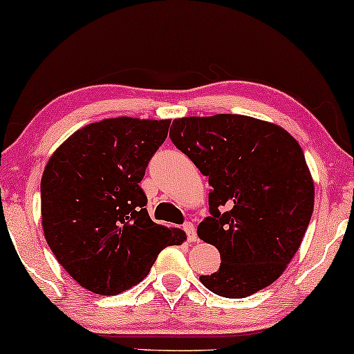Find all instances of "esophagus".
I'll use <instances>...</instances> for the list:
<instances>
[{
  "mask_svg": "<svg viewBox=\"0 0 354 354\" xmlns=\"http://www.w3.org/2000/svg\"><path fill=\"white\" fill-rule=\"evenodd\" d=\"M184 232L187 233V238H189V241L190 243H197V230H195V225L192 222H187V223H184Z\"/></svg>",
  "mask_w": 354,
  "mask_h": 354,
  "instance_id": "34e87169",
  "label": "esophagus"
}]
</instances>
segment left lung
<instances>
[{
	"instance_id": "1",
	"label": "left lung",
	"mask_w": 354,
	"mask_h": 354,
	"mask_svg": "<svg viewBox=\"0 0 354 354\" xmlns=\"http://www.w3.org/2000/svg\"><path fill=\"white\" fill-rule=\"evenodd\" d=\"M170 138L211 186V217L197 233L222 263L201 283L232 299L269 287L298 252L313 212L315 186L299 143L274 122L227 113L178 118Z\"/></svg>"
}]
</instances>
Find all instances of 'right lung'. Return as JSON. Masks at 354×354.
<instances>
[{
  "label": "right lung",
  "mask_w": 354,
  "mask_h": 354,
  "mask_svg": "<svg viewBox=\"0 0 354 354\" xmlns=\"http://www.w3.org/2000/svg\"><path fill=\"white\" fill-rule=\"evenodd\" d=\"M170 122L131 116L91 122L61 143L44 168V236L66 272L93 293L132 288L162 249L187 238L151 221L138 186Z\"/></svg>",
  "instance_id": "1"
}]
</instances>
